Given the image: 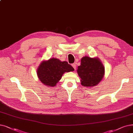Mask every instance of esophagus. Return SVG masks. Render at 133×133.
<instances>
[{"instance_id": "obj_1", "label": "esophagus", "mask_w": 133, "mask_h": 133, "mask_svg": "<svg viewBox=\"0 0 133 133\" xmlns=\"http://www.w3.org/2000/svg\"><path fill=\"white\" fill-rule=\"evenodd\" d=\"M72 66L74 68V70H76V63H73Z\"/></svg>"}]
</instances>
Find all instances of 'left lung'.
I'll return each instance as SVG.
<instances>
[{
	"label": "left lung",
	"mask_w": 133,
	"mask_h": 133,
	"mask_svg": "<svg viewBox=\"0 0 133 133\" xmlns=\"http://www.w3.org/2000/svg\"><path fill=\"white\" fill-rule=\"evenodd\" d=\"M77 72L81 78V84L86 87H92L98 84L104 74V68L97 58L84 56L81 60Z\"/></svg>",
	"instance_id": "1"
}]
</instances>
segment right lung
<instances>
[{"instance_id": "add662e5", "label": "right lung", "mask_w": 133, "mask_h": 133, "mask_svg": "<svg viewBox=\"0 0 133 133\" xmlns=\"http://www.w3.org/2000/svg\"><path fill=\"white\" fill-rule=\"evenodd\" d=\"M74 69L67 61H60L52 58L44 61L39 66L37 74L41 82L46 86H55L65 72L73 71Z\"/></svg>"}]
</instances>
